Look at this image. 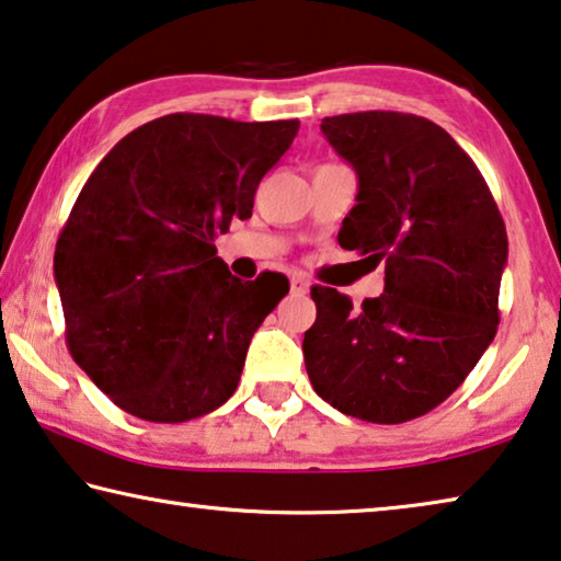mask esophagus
Listing matches in <instances>:
<instances>
[{
	"instance_id": "obj_1",
	"label": "esophagus",
	"mask_w": 561,
	"mask_h": 561,
	"mask_svg": "<svg viewBox=\"0 0 561 561\" xmlns=\"http://www.w3.org/2000/svg\"><path fill=\"white\" fill-rule=\"evenodd\" d=\"M290 288L296 293H306L308 290V280L304 275H290Z\"/></svg>"
}]
</instances>
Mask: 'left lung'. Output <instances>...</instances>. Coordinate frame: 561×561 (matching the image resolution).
I'll return each mask as SVG.
<instances>
[{
    "mask_svg": "<svg viewBox=\"0 0 561 561\" xmlns=\"http://www.w3.org/2000/svg\"><path fill=\"white\" fill-rule=\"evenodd\" d=\"M321 130L358 175L339 243L386 261V288L360 308L310 288L306 370L346 416L403 424L449 399L494 341L506 228L479 168L431 119L370 110Z\"/></svg>",
    "mask_w": 561,
    "mask_h": 561,
    "instance_id": "left-lung-1",
    "label": "left lung"
}]
</instances>
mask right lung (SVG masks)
<instances>
[{"label":"right lung","mask_w":561,"mask_h":561,"mask_svg":"<svg viewBox=\"0 0 561 561\" xmlns=\"http://www.w3.org/2000/svg\"><path fill=\"white\" fill-rule=\"evenodd\" d=\"M300 123L175 112L125 135L77 195L55 248L65 339L112 403L154 424L222 407L288 278L230 275L218 232L253 215Z\"/></svg>","instance_id":"add662e5"}]
</instances>
